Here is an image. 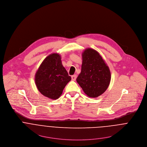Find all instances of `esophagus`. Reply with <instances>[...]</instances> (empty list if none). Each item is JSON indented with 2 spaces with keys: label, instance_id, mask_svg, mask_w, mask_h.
Instances as JSON below:
<instances>
[{
  "label": "esophagus",
  "instance_id": "obj_1",
  "mask_svg": "<svg viewBox=\"0 0 147 147\" xmlns=\"http://www.w3.org/2000/svg\"><path fill=\"white\" fill-rule=\"evenodd\" d=\"M76 78H77V75H72V76H71L72 80H73V81H75V80H76Z\"/></svg>",
  "mask_w": 147,
  "mask_h": 147
}]
</instances>
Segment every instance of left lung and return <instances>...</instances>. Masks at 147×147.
<instances>
[{
  "mask_svg": "<svg viewBox=\"0 0 147 147\" xmlns=\"http://www.w3.org/2000/svg\"><path fill=\"white\" fill-rule=\"evenodd\" d=\"M81 73L76 79L84 93L96 98L107 90L111 79L109 68L99 53L87 48L82 53Z\"/></svg>",
  "mask_w": 147,
  "mask_h": 147,
  "instance_id": "8db88e82",
  "label": "left lung"
}]
</instances>
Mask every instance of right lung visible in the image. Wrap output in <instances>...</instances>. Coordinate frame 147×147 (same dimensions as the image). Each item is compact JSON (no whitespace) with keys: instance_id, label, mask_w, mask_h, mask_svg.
I'll return each mask as SVG.
<instances>
[{"instance_id":"add662e5","label":"right lung","mask_w":147,"mask_h":147,"mask_svg":"<svg viewBox=\"0 0 147 147\" xmlns=\"http://www.w3.org/2000/svg\"><path fill=\"white\" fill-rule=\"evenodd\" d=\"M71 80V76L62 65L61 57L58 53L51 54L47 57L35 76L38 90L51 99H58Z\"/></svg>"}]
</instances>
